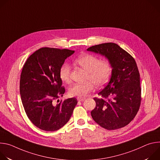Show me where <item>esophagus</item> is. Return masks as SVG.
Instances as JSON below:
<instances>
[{"label":"esophagus","instance_id":"1","mask_svg":"<svg viewBox=\"0 0 160 160\" xmlns=\"http://www.w3.org/2000/svg\"><path fill=\"white\" fill-rule=\"evenodd\" d=\"M85 99V98H81V97H78L77 100L78 101H83Z\"/></svg>","mask_w":160,"mask_h":160}]
</instances>
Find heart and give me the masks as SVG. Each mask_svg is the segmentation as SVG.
I'll return each instance as SVG.
<instances>
[{
	"instance_id": "heart-1",
	"label": "heart",
	"mask_w": 160,
	"mask_h": 160,
	"mask_svg": "<svg viewBox=\"0 0 160 160\" xmlns=\"http://www.w3.org/2000/svg\"><path fill=\"white\" fill-rule=\"evenodd\" d=\"M75 62L88 72L87 80L89 81L84 83L73 85L68 92L70 96L84 97L94 89V84L98 87H101L109 81L112 68L108 61H101L93 54H84L77 57ZM70 66L64 63L59 71L60 79L64 83H70Z\"/></svg>"
}]
</instances>
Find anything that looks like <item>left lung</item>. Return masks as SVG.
<instances>
[{
	"label": "left lung",
	"mask_w": 160,
	"mask_h": 160,
	"mask_svg": "<svg viewBox=\"0 0 160 160\" xmlns=\"http://www.w3.org/2000/svg\"><path fill=\"white\" fill-rule=\"evenodd\" d=\"M108 59L112 72L107 85L94 98L93 120L102 128L115 130L127 125L138 113L141 101L140 75L133 58L118 45L104 43L87 49Z\"/></svg>",
	"instance_id": "8db88e82"
}]
</instances>
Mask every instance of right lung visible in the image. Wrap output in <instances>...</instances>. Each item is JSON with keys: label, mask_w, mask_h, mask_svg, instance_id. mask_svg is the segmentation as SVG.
I'll return each mask as SVG.
<instances>
[{"label": "right lung", "mask_w": 160, "mask_h": 160, "mask_svg": "<svg viewBox=\"0 0 160 160\" xmlns=\"http://www.w3.org/2000/svg\"><path fill=\"white\" fill-rule=\"evenodd\" d=\"M74 52L66 49L43 48L33 53L22 68L19 85L22 104L30 120L41 130L52 132L62 127L78 102L72 98L54 103L65 92L59 69Z\"/></svg>", "instance_id": "obj_1"}]
</instances>
